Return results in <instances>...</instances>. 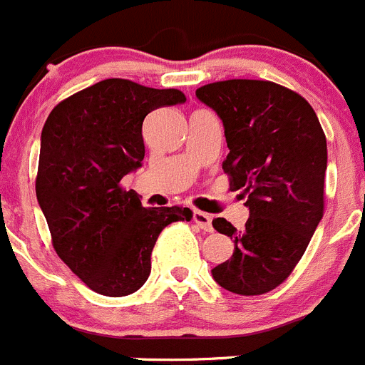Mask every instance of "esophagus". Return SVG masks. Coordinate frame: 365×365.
<instances>
[{"instance_id": "esophagus-1", "label": "esophagus", "mask_w": 365, "mask_h": 365, "mask_svg": "<svg viewBox=\"0 0 365 365\" xmlns=\"http://www.w3.org/2000/svg\"><path fill=\"white\" fill-rule=\"evenodd\" d=\"M193 222H195L202 231H207V232L213 231V224H211L213 218H211V215L204 213V211H193Z\"/></svg>"}]
</instances>
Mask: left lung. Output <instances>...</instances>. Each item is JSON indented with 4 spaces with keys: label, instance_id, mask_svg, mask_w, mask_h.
Masks as SVG:
<instances>
[{
    "label": "left lung",
    "instance_id": "left-lung-1",
    "mask_svg": "<svg viewBox=\"0 0 365 365\" xmlns=\"http://www.w3.org/2000/svg\"><path fill=\"white\" fill-rule=\"evenodd\" d=\"M195 96L222 120L229 148L222 168L249 207L242 231L213 220L235 252L211 276L240 296L270 292L292 272L322 218L326 136L310 103L274 82H215Z\"/></svg>",
    "mask_w": 365,
    "mask_h": 365
}]
</instances>
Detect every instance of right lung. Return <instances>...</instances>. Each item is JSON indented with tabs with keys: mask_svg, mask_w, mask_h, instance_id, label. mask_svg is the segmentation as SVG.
I'll return each instance as SVG.
<instances>
[{
	"mask_svg": "<svg viewBox=\"0 0 365 365\" xmlns=\"http://www.w3.org/2000/svg\"><path fill=\"white\" fill-rule=\"evenodd\" d=\"M177 89L107 78L58 103L41 134L37 202L62 262L102 296L136 292L150 276L159 232L188 207H143L120 180L141 168L143 120L185 103Z\"/></svg>",
	"mask_w": 365,
	"mask_h": 365,
	"instance_id": "right-lung-1",
	"label": "right lung"
}]
</instances>
